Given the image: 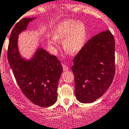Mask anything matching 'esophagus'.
<instances>
[{
    "instance_id": "34e87169",
    "label": "esophagus",
    "mask_w": 129,
    "mask_h": 129,
    "mask_svg": "<svg viewBox=\"0 0 129 129\" xmlns=\"http://www.w3.org/2000/svg\"><path fill=\"white\" fill-rule=\"evenodd\" d=\"M62 67H63V71H68V70L69 69V67L65 64H62Z\"/></svg>"
}]
</instances>
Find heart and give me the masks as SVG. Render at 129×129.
Instances as JSON below:
<instances>
[{
	"instance_id": "heart-1",
	"label": "heart",
	"mask_w": 129,
	"mask_h": 129,
	"mask_svg": "<svg viewBox=\"0 0 129 129\" xmlns=\"http://www.w3.org/2000/svg\"><path fill=\"white\" fill-rule=\"evenodd\" d=\"M87 29L84 23L79 20H64L60 22L54 30V37H49L47 42L52 47H57L58 41L64 39L63 46L65 50L71 54L80 51L87 39Z\"/></svg>"
}]
</instances>
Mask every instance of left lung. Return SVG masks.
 <instances>
[{
    "label": "left lung",
    "instance_id": "1",
    "mask_svg": "<svg viewBox=\"0 0 129 129\" xmlns=\"http://www.w3.org/2000/svg\"><path fill=\"white\" fill-rule=\"evenodd\" d=\"M75 95L82 103H92L102 97L115 75V41L109 30L90 39L73 60Z\"/></svg>",
    "mask_w": 129,
    "mask_h": 129
}]
</instances>
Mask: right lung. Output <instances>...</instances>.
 Listing matches in <instances>:
<instances>
[{"label":"right lung","instance_id":"1","mask_svg":"<svg viewBox=\"0 0 129 129\" xmlns=\"http://www.w3.org/2000/svg\"><path fill=\"white\" fill-rule=\"evenodd\" d=\"M36 19L24 18L17 23L9 38L7 57L15 80L25 97L36 105L47 107L57 101L58 82L63 71L60 62L40 45L32 57L27 59L22 56L18 46L19 35Z\"/></svg>","mask_w":129,"mask_h":129}]
</instances>
